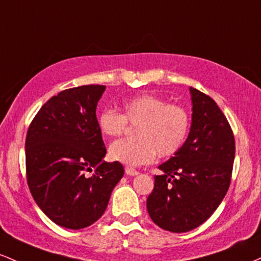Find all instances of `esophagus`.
<instances>
[{
  "label": "esophagus",
  "mask_w": 261,
  "mask_h": 261,
  "mask_svg": "<svg viewBox=\"0 0 261 261\" xmlns=\"http://www.w3.org/2000/svg\"><path fill=\"white\" fill-rule=\"evenodd\" d=\"M125 174L129 175V176H137V175H138L139 172L137 171L136 169L130 168V166H127V168H125Z\"/></svg>",
  "instance_id": "34e87169"
}]
</instances>
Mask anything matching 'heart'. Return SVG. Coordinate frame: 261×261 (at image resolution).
<instances>
[{"mask_svg":"<svg viewBox=\"0 0 261 261\" xmlns=\"http://www.w3.org/2000/svg\"><path fill=\"white\" fill-rule=\"evenodd\" d=\"M122 113L105 110L97 116L98 129L103 136L119 137L130 125H138V140H117L108 149L112 162L139 166L154 162L156 154L171 156L185 144L191 127V116L185 107L168 103L155 95H138L122 102Z\"/></svg>","mask_w":261,"mask_h":261,"instance_id":"b5f03b06","label":"heart"}]
</instances>
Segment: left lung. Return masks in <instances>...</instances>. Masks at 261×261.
Here are the masks:
<instances>
[{"label": "left lung", "mask_w": 261, "mask_h": 261, "mask_svg": "<svg viewBox=\"0 0 261 261\" xmlns=\"http://www.w3.org/2000/svg\"><path fill=\"white\" fill-rule=\"evenodd\" d=\"M192 122L185 144L159 169L146 208L172 233L195 229L217 210L232 177L236 143L229 123L210 96L190 87Z\"/></svg>", "instance_id": "1"}]
</instances>
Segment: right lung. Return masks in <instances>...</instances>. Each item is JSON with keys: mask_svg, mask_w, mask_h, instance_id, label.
Wrapping results in <instances>:
<instances>
[{"mask_svg": "<svg viewBox=\"0 0 261 261\" xmlns=\"http://www.w3.org/2000/svg\"><path fill=\"white\" fill-rule=\"evenodd\" d=\"M105 90L103 85L64 90L43 105L27 132L31 194L45 216L69 229L95 223L124 175L121 163L103 162L96 107Z\"/></svg>", "mask_w": 261, "mask_h": 261, "instance_id": "add662e5", "label": "right lung"}]
</instances>
